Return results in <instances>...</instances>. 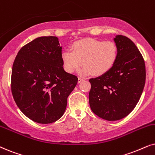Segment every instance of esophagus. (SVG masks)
I'll return each instance as SVG.
<instances>
[{"mask_svg": "<svg viewBox=\"0 0 155 155\" xmlns=\"http://www.w3.org/2000/svg\"><path fill=\"white\" fill-rule=\"evenodd\" d=\"M84 81V79H82V78H79V80H78V83H81V82H82Z\"/></svg>", "mask_w": 155, "mask_h": 155, "instance_id": "esophagus-1", "label": "esophagus"}]
</instances>
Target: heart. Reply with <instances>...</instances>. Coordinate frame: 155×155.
<instances>
[{"mask_svg":"<svg viewBox=\"0 0 155 155\" xmlns=\"http://www.w3.org/2000/svg\"><path fill=\"white\" fill-rule=\"evenodd\" d=\"M118 49L111 41L85 38L72 44L71 49H64L61 53V59L64 69L69 74L84 67L80 71L81 75L93 74L103 75L108 72L116 63Z\"/></svg>","mask_w":155,"mask_h":155,"instance_id":"obj_1","label":"heart"}]
</instances>
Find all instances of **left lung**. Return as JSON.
I'll return each instance as SVG.
<instances>
[{"mask_svg":"<svg viewBox=\"0 0 155 155\" xmlns=\"http://www.w3.org/2000/svg\"><path fill=\"white\" fill-rule=\"evenodd\" d=\"M114 41L118 49L116 63L106 74L89 79L90 107L108 121L124 118L134 109L146 79L144 60L134 42L122 35Z\"/></svg>","mask_w":155,"mask_h":155,"instance_id":"8db88e82","label":"left lung"}]
</instances>
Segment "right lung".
I'll list each match as a JSON object with an SVG mask.
<instances>
[{"label":"right lung","instance_id":"obj_1","mask_svg":"<svg viewBox=\"0 0 155 155\" xmlns=\"http://www.w3.org/2000/svg\"><path fill=\"white\" fill-rule=\"evenodd\" d=\"M56 36L38 37L21 48L13 64L11 91L18 108L40 124L59 119L78 77L64 70Z\"/></svg>","mask_w":155,"mask_h":155}]
</instances>
